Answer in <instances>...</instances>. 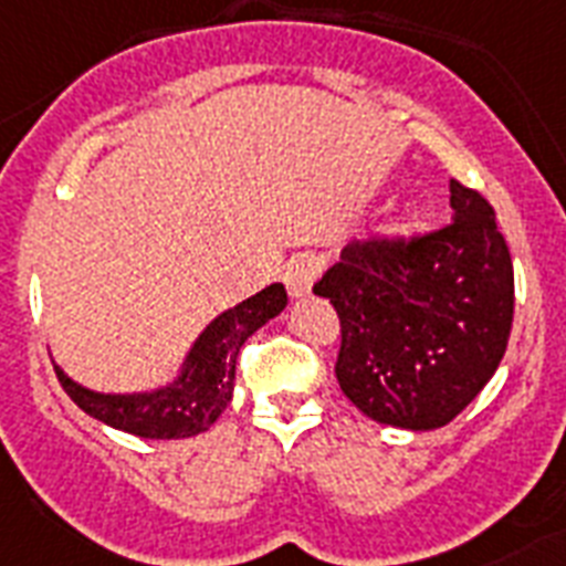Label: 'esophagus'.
<instances>
[{"mask_svg":"<svg viewBox=\"0 0 566 566\" xmlns=\"http://www.w3.org/2000/svg\"><path fill=\"white\" fill-rule=\"evenodd\" d=\"M316 275H319V259L316 255H307V252L293 255L287 270H284V287H287L293 298H302L311 293Z\"/></svg>","mask_w":566,"mask_h":566,"instance_id":"1","label":"esophagus"}]
</instances>
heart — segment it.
Returning a JSON list of instances; mask_svg holds the SVG:
<instances>
[{
  "instance_id": "b5f03b06",
  "label": "heart",
  "mask_w": 566,
  "mask_h": 566,
  "mask_svg": "<svg viewBox=\"0 0 566 566\" xmlns=\"http://www.w3.org/2000/svg\"><path fill=\"white\" fill-rule=\"evenodd\" d=\"M412 227H416V220L410 218V214H401V218H395L392 223L387 227V232L392 238H403V235H410Z\"/></svg>"
}]
</instances>
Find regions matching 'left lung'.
<instances>
[{
  "mask_svg": "<svg viewBox=\"0 0 566 566\" xmlns=\"http://www.w3.org/2000/svg\"><path fill=\"white\" fill-rule=\"evenodd\" d=\"M453 220L410 241H355L314 284L339 316L337 380L371 421L436 430L506 355L514 270L489 200L450 179Z\"/></svg>",
  "mask_w": 566,
  "mask_h": 566,
  "instance_id": "obj_1",
  "label": "left lung"
}]
</instances>
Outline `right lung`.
I'll list each match as a JSON object with an SVG mask.
<instances>
[{"label": "right lung", "instance_id": "right-lung-1", "mask_svg": "<svg viewBox=\"0 0 566 566\" xmlns=\"http://www.w3.org/2000/svg\"><path fill=\"white\" fill-rule=\"evenodd\" d=\"M287 305L284 284H270L241 305L214 316L195 339L177 378L150 392H95L81 387L66 371L54 366L60 387L72 401L104 424L142 436V439H188L209 430L227 410L235 389L238 352L264 323Z\"/></svg>", "mask_w": 566, "mask_h": 566}]
</instances>
